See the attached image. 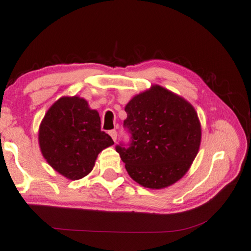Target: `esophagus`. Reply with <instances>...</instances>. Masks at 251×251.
<instances>
[{
    "mask_svg": "<svg viewBox=\"0 0 251 251\" xmlns=\"http://www.w3.org/2000/svg\"><path fill=\"white\" fill-rule=\"evenodd\" d=\"M108 135L111 136L112 139H113L114 141H116V138H117V131H116L115 129H112V130L108 131Z\"/></svg>",
    "mask_w": 251,
    "mask_h": 251,
    "instance_id": "esophagus-1",
    "label": "esophagus"
}]
</instances>
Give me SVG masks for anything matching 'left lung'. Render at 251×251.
I'll return each instance as SVG.
<instances>
[{
	"mask_svg": "<svg viewBox=\"0 0 251 251\" xmlns=\"http://www.w3.org/2000/svg\"><path fill=\"white\" fill-rule=\"evenodd\" d=\"M130 147L116 146L126 171L144 188L165 189L184 176L199 152L202 128L192 104L153 84L126 104Z\"/></svg>",
	"mask_w": 251,
	"mask_h": 251,
	"instance_id": "8db88e82",
	"label": "left lung"
}]
</instances>
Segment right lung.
Masks as SVG:
<instances>
[{"label": "right lung", "instance_id": "right-lung-1", "mask_svg": "<svg viewBox=\"0 0 251 251\" xmlns=\"http://www.w3.org/2000/svg\"><path fill=\"white\" fill-rule=\"evenodd\" d=\"M38 144L48 165L75 181L92 171L99 153L114 141L101 130L99 112L74 95L61 97L48 108L39 125Z\"/></svg>", "mask_w": 251, "mask_h": 251}]
</instances>
